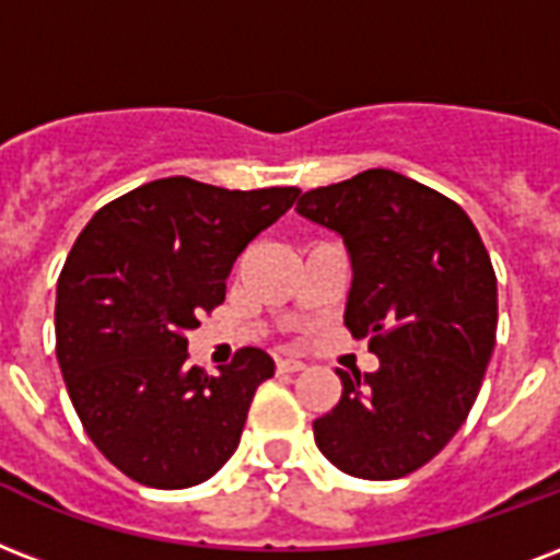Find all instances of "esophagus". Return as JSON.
I'll return each instance as SVG.
<instances>
[{"label": "esophagus", "instance_id": "esophagus-1", "mask_svg": "<svg viewBox=\"0 0 560 560\" xmlns=\"http://www.w3.org/2000/svg\"><path fill=\"white\" fill-rule=\"evenodd\" d=\"M276 366H279V373H299V370H305V361H299L293 355H281L276 358Z\"/></svg>", "mask_w": 560, "mask_h": 560}]
</instances>
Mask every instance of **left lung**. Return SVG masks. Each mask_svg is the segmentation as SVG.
Listing matches in <instances>:
<instances>
[{"mask_svg":"<svg viewBox=\"0 0 560 560\" xmlns=\"http://www.w3.org/2000/svg\"><path fill=\"white\" fill-rule=\"evenodd\" d=\"M299 217L343 237L352 288L343 323L378 370H337L340 402L314 420L337 469L402 479L455 438L497 343V272L460 205L394 170L302 194Z\"/></svg>","mask_w":560,"mask_h":560,"instance_id":"1","label":"left lung"}]
</instances>
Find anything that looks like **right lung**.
Wrapping results in <instances>:
<instances>
[{
    "mask_svg": "<svg viewBox=\"0 0 560 560\" xmlns=\"http://www.w3.org/2000/svg\"><path fill=\"white\" fill-rule=\"evenodd\" d=\"M296 196L158 178L105 205L79 234L55 299L58 364L88 438L128 479L194 488L237 450L252 396L276 364L246 347L208 375L187 364V331L223 302L237 255Z\"/></svg>",
    "mask_w": 560,
    "mask_h": 560,
    "instance_id": "add662e5",
    "label": "right lung"
}]
</instances>
